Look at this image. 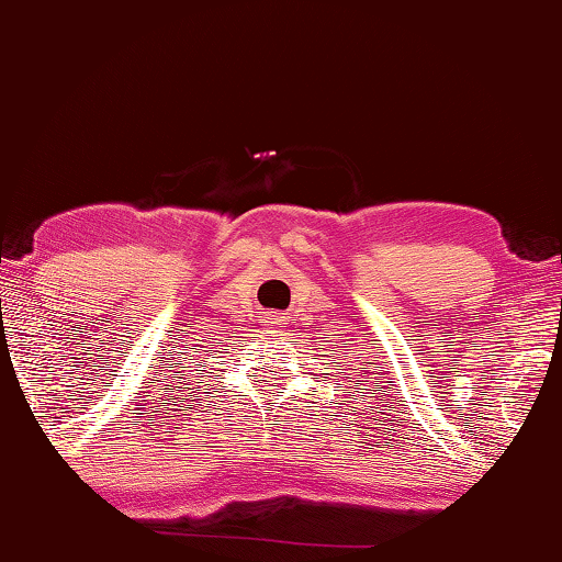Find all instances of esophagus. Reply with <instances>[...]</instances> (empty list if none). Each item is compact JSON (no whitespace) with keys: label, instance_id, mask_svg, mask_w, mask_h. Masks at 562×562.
<instances>
[{"label":"esophagus","instance_id":"esophagus-1","mask_svg":"<svg viewBox=\"0 0 562 562\" xmlns=\"http://www.w3.org/2000/svg\"><path fill=\"white\" fill-rule=\"evenodd\" d=\"M261 322H263L266 326H279V324H281V316L276 314V311H266V314L261 316Z\"/></svg>","mask_w":562,"mask_h":562}]
</instances>
